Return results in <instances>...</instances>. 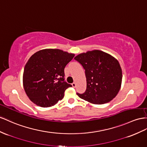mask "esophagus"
<instances>
[{"mask_svg": "<svg viewBox=\"0 0 147 147\" xmlns=\"http://www.w3.org/2000/svg\"><path fill=\"white\" fill-rule=\"evenodd\" d=\"M76 83H75V82H73V83H72V86H73V88H75V87H76Z\"/></svg>", "mask_w": 147, "mask_h": 147, "instance_id": "esophagus-1", "label": "esophagus"}]
</instances>
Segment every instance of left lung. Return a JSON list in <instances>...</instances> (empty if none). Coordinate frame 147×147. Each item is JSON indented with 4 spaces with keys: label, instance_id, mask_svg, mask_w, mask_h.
Listing matches in <instances>:
<instances>
[{
    "label": "left lung",
    "instance_id": "obj_1",
    "mask_svg": "<svg viewBox=\"0 0 147 147\" xmlns=\"http://www.w3.org/2000/svg\"><path fill=\"white\" fill-rule=\"evenodd\" d=\"M74 59L85 69L87 87L80 98L94 104L110 102L121 87L122 73L119 61L100 50L89 51L77 55Z\"/></svg>",
    "mask_w": 147,
    "mask_h": 147
}]
</instances>
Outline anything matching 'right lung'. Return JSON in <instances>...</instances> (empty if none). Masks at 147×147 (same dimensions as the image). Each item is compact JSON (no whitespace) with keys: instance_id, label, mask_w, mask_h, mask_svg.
Listing matches in <instances>:
<instances>
[{"instance_id":"obj_1","label":"right lung","mask_w":147,"mask_h":147,"mask_svg":"<svg viewBox=\"0 0 147 147\" xmlns=\"http://www.w3.org/2000/svg\"><path fill=\"white\" fill-rule=\"evenodd\" d=\"M74 56L59 49H45L29 58L24 68L23 85L32 102L48 107L63 98L65 90L72 87L65 81L64 69Z\"/></svg>"}]
</instances>
